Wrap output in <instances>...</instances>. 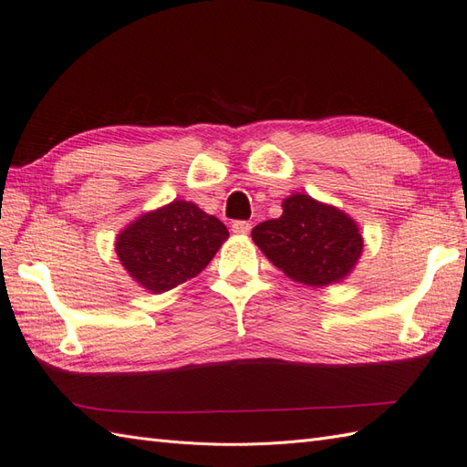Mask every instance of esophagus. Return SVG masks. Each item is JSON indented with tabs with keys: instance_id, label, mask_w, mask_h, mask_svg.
Segmentation results:
<instances>
[{
	"instance_id": "obj_1",
	"label": "esophagus",
	"mask_w": 467,
	"mask_h": 467,
	"mask_svg": "<svg viewBox=\"0 0 467 467\" xmlns=\"http://www.w3.org/2000/svg\"><path fill=\"white\" fill-rule=\"evenodd\" d=\"M251 229H253L251 223H246V221H234L233 223V233L234 234H248V233H251Z\"/></svg>"
}]
</instances>
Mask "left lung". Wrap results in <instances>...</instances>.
Instances as JSON below:
<instances>
[{
  "label": "left lung",
  "instance_id": "1",
  "mask_svg": "<svg viewBox=\"0 0 467 467\" xmlns=\"http://www.w3.org/2000/svg\"><path fill=\"white\" fill-rule=\"evenodd\" d=\"M251 234L288 278L317 288L348 276L364 246L352 216L300 192L285 199L278 219L256 224Z\"/></svg>",
  "mask_w": 467,
  "mask_h": 467
}]
</instances>
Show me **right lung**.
<instances>
[{"instance_id":"obj_1","label":"right lung","mask_w":467,"mask_h":467,"mask_svg":"<svg viewBox=\"0 0 467 467\" xmlns=\"http://www.w3.org/2000/svg\"><path fill=\"white\" fill-rule=\"evenodd\" d=\"M226 238L229 231L216 216L194 202L172 201L119 233L115 251L135 283L161 295L197 276Z\"/></svg>"}]
</instances>
